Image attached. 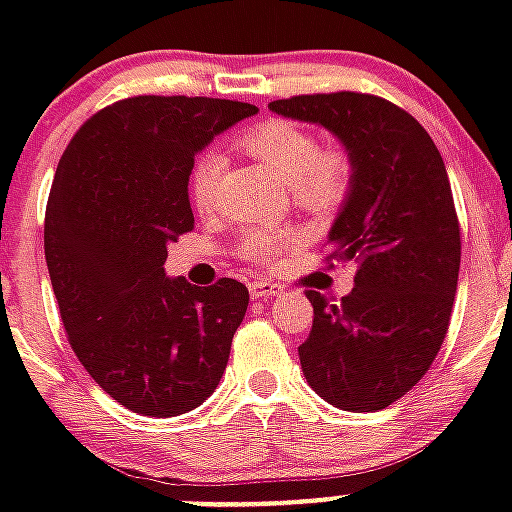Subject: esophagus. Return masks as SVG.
Listing matches in <instances>:
<instances>
[{"mask_svg": "<svg viewBox=\"0 0 512 512\" xmlns=\"http://www.w3.org/2000/svg\"><path fill=\"white\" fill-rule=\"evenodd\" d=\"M249 295H252V300H268V297L279 295V287L271 284V281H252L249 284Z\"/></svg>", "mask_w": 512, "mask_h": 512, "instance_id": "obj_1", "label": "esophagus"}]
</instances>
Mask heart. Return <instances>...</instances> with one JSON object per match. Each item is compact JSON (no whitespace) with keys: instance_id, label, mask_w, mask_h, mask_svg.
<instances>
[{"instance_id":"1","label":"heart","mask_w":512,"mask_h":512,"mask_svg":"<svg viewBox=\"0 0 512 512\" xmlns=\"http://www.w3.org/2000/svg\"><path fill=\"white\" fill-rule=\"evenodd\" d=\"M239 146L252 159L268 167L281 183L292 185L295 199L303 207L329 209L345 196L350 185V162L340 148H319L311 132L284 119L263 122L239 135ZM225 172V156L220 151H204L196 156L188 177V193L193 207L209 212L217 204V191ZM289 233L257 231L244 244V252L255 260H273L287 247Z\"/></svg>"}]
</instances>
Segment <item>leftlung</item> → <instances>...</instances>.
Segmentation results:
<instances>
[{
    "mask_svg": "<svg viewBox=\"0 0 512 512\" xmlns=\"http://www.w3.org/2000/svg\"><path fill=\"white\" fill-rule=\"evenodd\" d=\"M273 114L319 124L345 148L350 185L329 228L356 287L332 305L305 292L308 385L337 409L377 412L417 385L444 345L460 276V223L436 143L388 100L361 92L273 100Z\"/></svg>",
    "mask_w": 512,
    "mask_h": 512,
    "instance_id": "left-lung-1",
    "label": "left lung"
}]
</instances>
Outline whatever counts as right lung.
<instances>
[{"mask_svg": "<svg viewBox=\"0 0 512 512\" xmlns=\"http://www.w3.org/2000/svg\"><path fill=\"white\" fill-rule=\"evenodd\" d=\"M255 114L239 100L138 95L87 119L60 156L44 215L52 292L82 366L130 412H191L223 377L247 287H193L164 263L193 228L196 154Z\"/></svg>", "mask_w": 512, "mask_h": 512, "instance_id": "1", "label": "right lung"}]
</instances>
